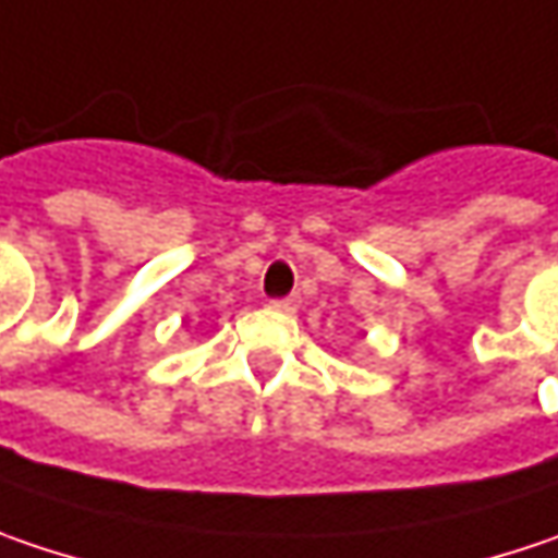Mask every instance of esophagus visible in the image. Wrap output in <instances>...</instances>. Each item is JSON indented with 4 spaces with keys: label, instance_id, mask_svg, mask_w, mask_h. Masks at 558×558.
Wrapping results in <instances>:
<instances>
[{
    "label": "esophagus",
    "instance_id": "1",
    "mask_svg": "<svg viewBox=\"0 0 558 558\" xmlns=\"http://www.w3.org/2000/svg\"><path fill=\"white\" fill-rule=\"evenodd\" d=\"M296 303H300L296 296H283V300H271V306H275V310H280V312H293V310H296Z\"/></svg>",
    "mask_w": 558,
    "mask_h": 558
}]
</instances>
